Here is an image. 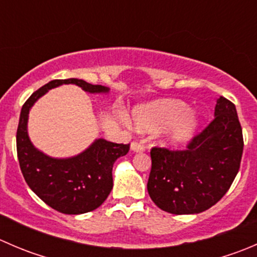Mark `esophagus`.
I'll use <instances>...</instances> for the list:
<instances>
[{"mask_svg": "<svg viewBox=\"0 0 257 257\" xmlns=\"http://www.w3.org/2000/svg\"><path fill=\"white\" fill-rule=\"evenodd\" d=\"M131 148L133 152H144L145 150V145L143 143H141V142H133V143L131 144Z\"/></svg>", "mask_w": 257, "mask_h": 257, "instance_id": "obj_1", "label": "esophagus"}]
</instances>
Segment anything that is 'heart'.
<instances>
[{"label": "heart", "instance_id": "1", "mask_svg": "<svg viewBox=\"0 0 257 257\" xmlns=\"http://www.w3.org/2000/svg\"><path fill=\"white\" fill-rule=\"evenodd\" d=\"M136 123L143 129L164 126L163 136L169 143H179L191 136L195 129V116L180 100L160 99L136 108Z\"/></svg>", "mask_w": 257, "mask_h": 257}]
</instances>
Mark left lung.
Returning <instances> with one entry per match:
<instances>
[{"label":"left lung","instance_id":"1","mask_svg":"<svg viewBox=\"0 0 257 257\" xmlns=\"http://www.w3.org/2000/svg\"><path fill=\"white\" fill-rule=\"evenodd\" d=\"M242 129L236 108L217 99L215 116L185 149L153 147L148 193L155 205L175 215L199 214L226 194L240 169Z\"/></svg>","mask_w":257,"mask_h":257}]
</instances>
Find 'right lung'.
Listing matches in <instances>:
<instances>
[{"instance_id":"obj_1","label":"right lung","mask_w":257,"mask_h":257,"mask_svg":"<svg viewBox=\"0 0 257 257\" xmlns=\"http://www.w3.org/2000/svg\"><path fill=\"white\" fill-rule=\"evenodd\" d=\"M77 84L90 93L108 92L104 85L83 79H54L36 90L23 104L16 134L21 172L33 193L52 209L78 215L99 208L113 188L112 169L119 157L129 152V144L98 139L85 152L69 159H53L36 149L27 136V119L33 103L48 89L61 84Z\"/></svg>"}]
</instances>
